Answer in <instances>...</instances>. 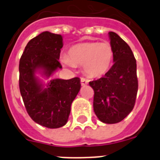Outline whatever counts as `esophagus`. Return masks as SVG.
<instances>
[{"instance_id": "obj_1", "label": "esophagus", "mask_w": 160, "mask_h": 160, "mask_svg": "<svg viewBox=\"0 0 160 160\" xmlns=\"http://www.w3.org/2000/svg\"><path fill=\"white\" fill-rule=\"evenodd\" d=\"M81 84L82 86H85V85L88 84V81H87V79H85L84 78H81Z\"/></svg>"}]
</instances>
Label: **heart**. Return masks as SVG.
I'll use <instances>...</instances> for the list:
<instances>
[{"instance_id": "1", "label": "heart", "mask_w": 160, "mask_h": 160, "mask_svg": "<svg viewBox=\"0 0 160 160\" xmlns=\"http://www.w3.org/2000/svg\"><path fill=\"white\" fill-rule=\"evenodd\" d=\"M64 66L74 69L83 66L85 73L90 78L105 75L111 70L114 61V49L109 42H85L72 46L68 55L60 58Z\"/></svg>"}]
</instances>
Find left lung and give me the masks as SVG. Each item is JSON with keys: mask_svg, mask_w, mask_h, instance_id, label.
I'll list each match as a JSON object with an SVG mask.
<instances>
[{"mask_svg": "<svg viewBox=\"0 0 160 160\" xmlns=\"http://www.w3.org/2000/svg\"><path fill=\"white\" fill-rule=\"evenodd\" d=\"M114 49V65L107 73L89 84L94 91V111L104 123L121 122L134 108L138 92L136 60L130 46L109 32Z\"/></svg>", "mask_w": 160, "mask_h": 160, "instance_id": "8db88e82", "label": "left lung"}]
</instances>
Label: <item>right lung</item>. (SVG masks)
Segmentation results:
<instances>
[{
  "label": "right lung",
  "mask_w": 160,
  "mask_h": 160,
  "mask_svg": "<svg viewBox=\"0 0 160 160\" xmlns=\"http://www.w3.org/2000/svg\"><path fill=\"white\" fill-rule=\"evenodd\" d=\"M62 46V35L46 31L28 42L19 62V88L25 109L35 122L48 128L66 125L81 88L79 78H55L44 87L36 76L39 72L49 78L62 68L58 62Z\"/></svg>",
  "instance_id": "add662e5"
}]
</instances>
